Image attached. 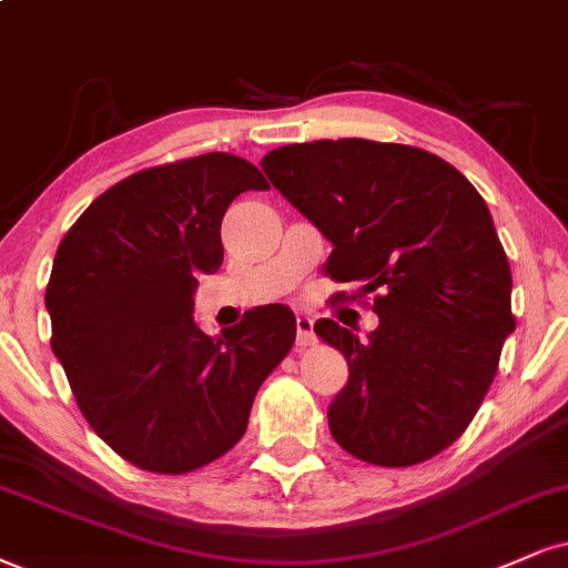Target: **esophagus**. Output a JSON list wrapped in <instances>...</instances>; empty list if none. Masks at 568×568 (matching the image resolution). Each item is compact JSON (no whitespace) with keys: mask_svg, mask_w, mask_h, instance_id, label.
Instances as JSON below:
<instances>
[{"mask_svg":"<svg viewBox=\"0 0 568 568\" xmlns=\"http://www.w3.org/2000/svg\"><path fill=\"white\" fill-rule=\"evenodd\" d=\"M316 342V334H313V321L307 316H297V349L311 347Z\"/></svg>","mask_w":568,"mask_h":568,"instance_id":"esophagus-1","label":"esophagus"}]
</instances>
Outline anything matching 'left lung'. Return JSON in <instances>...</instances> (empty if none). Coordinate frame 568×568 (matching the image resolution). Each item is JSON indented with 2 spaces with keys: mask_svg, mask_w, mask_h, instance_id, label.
<instances>
[{
  "mask_svg": "<svg viewBox=\"0 0 568 568\" xmlns=\"http://www.w3.org/2000/svg\"><path fill=\"white\" fill-rule=\"evenodd\" d=\"M261 165L332 242L326 276L379 292V328L366 339L332 318L313 326L349 366L328 405L332 437L392 468L443 453L477 416L516 328L487 202L450 163L408 144L321 139L278 146Z\"/></svg>",
  "mask_w": 568,
  "mask_h": 568,
  "instance_id": "1",
  "label": "left lung"
}]
</instances>
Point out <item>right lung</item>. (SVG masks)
Listing matches in <instances>:
<instances>
[{
    "mask_svg": "<svg viewBox=\"0 0 568 568\" xmlns=\"http://www.w3.org/2000/svg\"><path fill=\"white\" fill-rule=\"evenodd\" d=\"M265 186L229 152L144 168L62 236L44 297L52 349L91 429L144 471L186 474L229 453L295 345L284 305L244 313L219 339L192 318L197 276L223 263V213Z\"/></svg>",
    "mask_w": 568,
    "mask_h": 568,
    "instance_id": "add662e5",
    "label": "right lung"
}]
</instances>
